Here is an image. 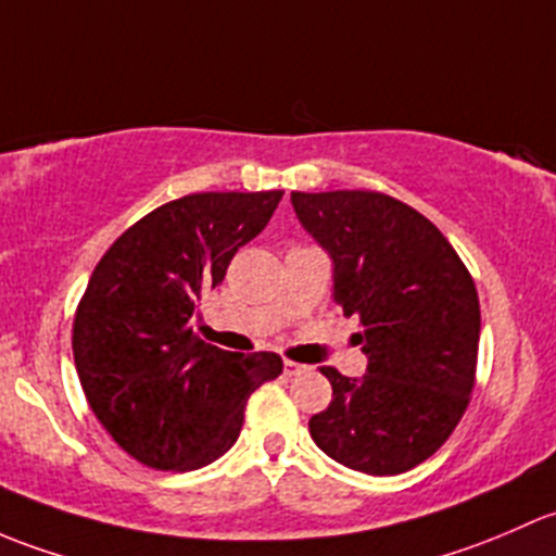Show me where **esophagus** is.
I'll use <instances>...</instances> for the list:
<instances>
[{
  "label": "esophagus",
  "instance_id": "34e87169",
  "mask_svg": "<svg viewBox=\"0 0 556 556\" xmlns=\"http://www.w3.org/2000/svg\"><path fill=\"white\" fill-rule=\"evenodd\" d=\"M283 371L289 377H294V375H302V371H307V366L305 364H296V362H283Z\"/></svg>",
  "mask_w": 556,
  "mask_h": 556
}]
</instances>
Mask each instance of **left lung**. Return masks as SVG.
Instances as JSON below:
<instances>
[{
    "label": "left lung",
    "mask_w": 556,
    "mask_h": 556,
    "mask_svg": "<svg viewBox=\"0 0 556 556\" xmlns=\"http://www.w3.org/2000/svg\"><path fill=\"white\" fill-rule=\"evenodd\" d=\"M300 225L329 254L331 296L358 316L366 375L334 366L311 437L331 460L393 477L428 460L466 412L479 353L471 273L433 222L382 192H291Z\"/></svg>",
    "instance_id": "8db88e82"
}]
</instances>
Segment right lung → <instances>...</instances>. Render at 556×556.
Wrapping results in <instances>:
<instances>
[{
	"instance_id": "add662e5",
	"label": "right lung",
	"mask_w": 556,
	"mask_h": 556,
	"mask_svg": "<svg viewBox=\"0 0 556 556\" xmlns=\"http://www.w3.org/2000/svg\"><path fill=\"white\" fill-rule=\"evenodd\" d=\"M283 192H198L123 232L88 280L72 348L90 409L130 457L194 471L238 442L251 393L276 380V353H230L192 331L198 302Z\"/></svg>"
}]
</instances>
